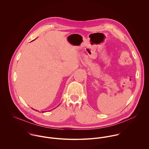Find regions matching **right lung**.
Returning a JSON list of instances; mask_svg holds the SVG:
<instances>
[{"label":"right lung","instance_id":"add662e5","mask_svg":"<svg viewBox=\"0 0 149 149\" xmlns=\"http://www.w3.org/2000/svg\"><path fill=\"white\" fill-rule=\"evenodd\" d=\"M43 112H44V111H42V113H43Z\"/></svg>","mask_w":149,"mask_h":149}]
</instances>
